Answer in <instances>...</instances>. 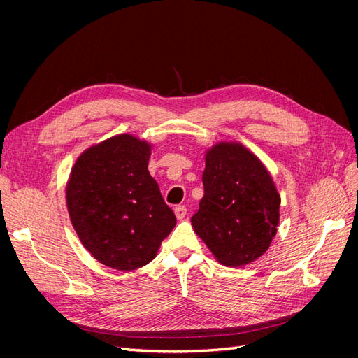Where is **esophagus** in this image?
Wrapping results in <instances>:
<instances>
[{
  "instance_id": "esophagus-1",
  "label": "esophagus",
  "mask_w": 358,
  "mask_h": 358,
  "mask_svg": "<svg viewBox=\"0 0 358 358\" xmlns=\"http://www.w3.org/2000/svg\"><path fill=\"white\" fill-rule=\"evenodd\" d=\"M175 215H176L178 220L185 218V215H187V208H185V206H176V208H175Z\"/></svg>"
}]
</instances>
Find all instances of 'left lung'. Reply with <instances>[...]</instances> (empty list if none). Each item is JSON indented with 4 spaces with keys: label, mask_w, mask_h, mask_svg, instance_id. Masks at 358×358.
I'll return each instance as SVG.
<instances>
[{
    "label": "left lung",
    "mask_w": 358,
    "mask_h": 358,
    "mask_svg": "<svg viewBox=\"0 0 358 358\" xmlns=\"http://www.w3.org/2000/svg\"><path fill=\"white\" fill-rule=\"evenodd\" d=\"M204 196L191 222L221 264L262 257L279 224L280 197L272 176L241 143H218L206 154Z\"/></svg>",
    "instance_id": "1"
}]
</instances>
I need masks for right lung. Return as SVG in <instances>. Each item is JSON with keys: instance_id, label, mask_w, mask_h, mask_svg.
Returning a JSON list of instances; mask_svg holds the SVG:
<instances>
[{"instance_id": "obj_1", "label": "right lung", "mask_w": 358, "mask_h": 358, "mask_svg": "<svg viewBox=\"0 0 358 358\" xmlns=\"http://www.w3.org/2000/svg\"><path fill=\"white\" fill-rule=\"evenodd\" d=\"M150 146L115 136L78 158L67 183V208L80 242L95 259L122 272L155 258L176 216L149 175Z\"/></svg>"}]
</instances>
